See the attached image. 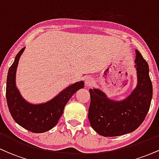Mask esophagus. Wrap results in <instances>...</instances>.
Masks as SVG:
<instances>
[{"label": "esophagus", "instance_id": "34e87169", "mask_svg": "<svg viewBox=\"0 0 159 159\" xmlns=\"http://www.w3.org/2000/svg\"><path fill=\"white\" fill-rule=\"evenodd\" d=\"M93 84V78L91 77H87L85 79V85L87 87H90Z\"/></svg>", "mask_w": 159, "mask_h": 159}]
</instances>
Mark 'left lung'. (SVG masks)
I'll return each mask as SVG.
<instances>
[{
    "mask_svg": "<svg viewBox=\"0 0 159 159\" xmlns=\"http://www.w3.org/2000/svg\"><path fill=\"white\" fill-rule=\"evenodd\" d=\"M135 53L138 84L125 99L114 101L98 89H90L88 119L93 129L100 135L115 137L134 132L148 113L152 97L149 66L137 49Z\"/></svg>",
    "mask_w": 159,
    "mask_h": 159,
    "instance_id": "1",
    "label": "left lung"
}]
</instances>
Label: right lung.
Returning <instances> with one entry per match:
<instances>
[{"mask_svg":"<svg viewBox=\"0 0 159 159\" xmlns=\"http://www.w3.org/2000/svg\"><path fill=\"white\" fill-rule=\"evenodd\" d=\"M25 47L20 50L8 71L6 97L7 105L12 118L24 129L34 133H43L57 124L65 105L79 89L84 88L83 81L76 82L61 91L47 102L34 105L27 102L20 94L16 84V74L19 58Z\"/></svg>","mask_w":159,"mask_h":159,"instance_id":"add662e5","label":"right lung"}]
</instances>
